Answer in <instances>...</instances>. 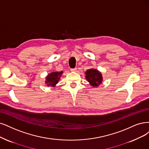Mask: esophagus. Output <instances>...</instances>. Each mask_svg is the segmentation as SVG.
I'll list each match as a JSON object with an SVG mask.
<instances>
[{
	"label": "esophagus",
	"mask_w": 149,
	"mask_h": 149,
	"mask_svg": "<svg viewBox=\"0 0 149 149\" xmlns=\"http://www.w3.org/2000/svg\"><path fill=\"white\" fill-rule=\"evenodd\" d=\"M77 69L76 68H74V69H70V71L71 72H76Z\"/></svg>",
	"instance_id": "1"
}]
</instances>
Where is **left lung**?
Here are the masks:
<instances>
[{
	"mask_svg": "<svg viewBox=\"0 0 149 149\" xmlns=\"http://www.w3.org/2000/svg\"><path fill=\"white\" fill-rule=\"evenodd\" d=\"M85 79L93 87L100 85L103 80L101 72L96 69H90L85 72Z\"/></svg>",
	"mask_w": 149,
	"mask_h": 149,
	"instance_id": "obj_1",
	"label": "left lung"
}]
</instances>
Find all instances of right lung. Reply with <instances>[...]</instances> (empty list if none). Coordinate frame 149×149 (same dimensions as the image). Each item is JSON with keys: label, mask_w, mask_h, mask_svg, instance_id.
I'll use <instances>...</instances> for the list:
<instances>
[{"label": "right lung", "mask_w": 149, "mask_h": 149, "mask_svg": "<svg viewBox=\"0 0 149 149\" xmlns=\"http://www.w3.org/2000/svg\"><path fill=\"white\" fill-rule=\"evenodd\" d=\"M63 73V71L52 72L47 75L45 77V84L47 86L55 87L60 80L61 77Z\"/></svg>", "instance_id": "add662e5"}]
</instances>
